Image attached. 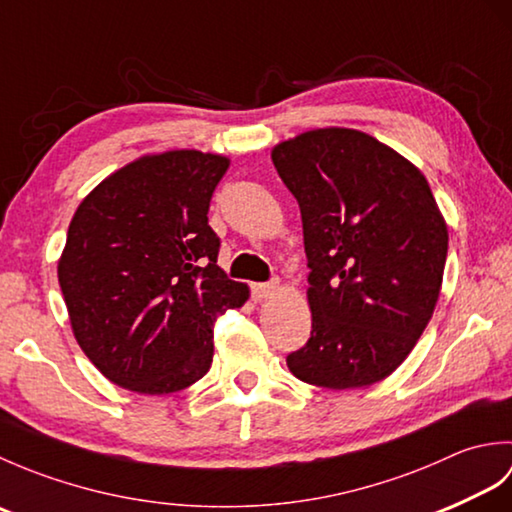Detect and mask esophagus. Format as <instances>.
I'll use <instances>...</instances> for the list:
<instances>
[{
  "instance_id": "obj_1",
  "label": "esophagus",
  "mask_w": 512,
  "mask_h": 512,
  "mask_svg": "<svg viewBox=\"0 0 512 512\" xmlns=\"http://www.w3.org/2000/svg\"><path fill=\"white\" fill-rule=\"evenodd\" d=\"M279 281H268V284H255L253 286V299L255 301H266L277 292Z\"/></svg>"
}]
</instances>
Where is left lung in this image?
I'll return each instance as SVG.
<instances>
[{"instance_id":"left-lung-1","label":"left lung","mask_w":512,"mask_h":512,"mask_svg":"<svg viewBox=\"0 0 512 512\" xmlns=\"http://www.w3.org/2000/svg\"><path fill=\"white\" fill-rule=\"evenodd\" d=\"M273 162L301 209L312 332L286 363L303 383L354 389L387 378L427 328L449 233L427 178L374 136L299 134Z\"/></svg>"}]
</instances>
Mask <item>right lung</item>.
<instances>
[{"label": "right lung", "mask_w": 512, "mask_h": 512, "mask_svg": "<svg viewBox=\"0 0 512 512\" xmlns=\"http://www.w3.org/2000/svg\"><path fill=\"white\" fill-rule=\"evenodd\" d=\"M228 158L176 149L105 178L76 209L59 286L76 343L114 385L162 396L213 361V323L248 299L217 266L209 204Z\"/></svg>", "instance_id": "1"}]
</instances>
